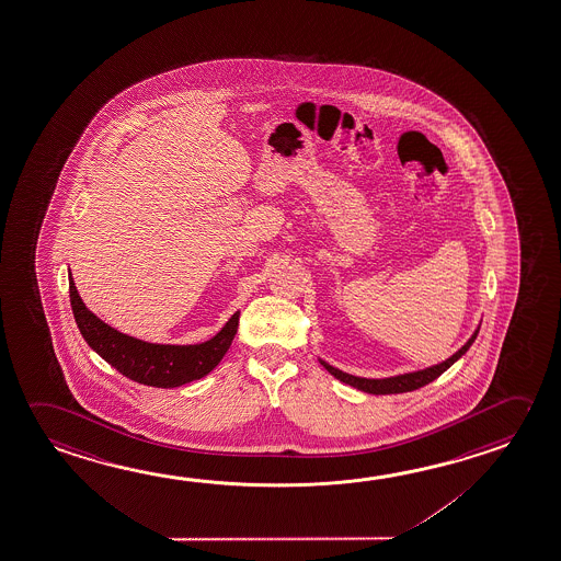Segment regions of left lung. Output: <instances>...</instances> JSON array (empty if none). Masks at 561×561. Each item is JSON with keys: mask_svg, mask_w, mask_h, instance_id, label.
Segmentation results:
<instances>
[{"mask_svg": "<svg viewBox=\"0 0 561 561\" xmlns=\"http://www.w3.org/2000/svg\"><path fill=\"white\" fill-rule=\"evenodd\" d=\"M478 332H473V336L461 346V348L451 356V358L446 359V362H442V364H436V366H432V368L421 369V371H413V374H403V376L396 377H386V379H368V377H356L350 376L346 371H340V369L332 368L331 364H327V362H322V366L331 371L332 376L340 379L342 383H348V386L356 387L359 391H364V393H374V396H389V393H407V391H414V389H419V387L426 386V383H431L434 381L436 377H440L446 369L450 368L454 362H458L466 352H468L469 346L476 342L478 339Z\"/></svg>", "mask_w": 561, "mask_h": 561, "instance_id": "8db88e82", "label": "left lung"}]
</instances>
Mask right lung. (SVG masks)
I'll return each mask as SVG.
<instances>
[{
    "label": "right lung",
    "instance_id": "obj_1",
    "mask_svg": "<svg viewBox=\"0 0 561 561\" xmlns=\"http://www.w3.org/2000/svg\"><path fill=\"white\" fill-rule=\"evenodd\" d=\"M70 305L76 324L83 340L95 350L107 364L137 383L150 387H180L207 376L227 354L239 329L240 312L230 317L229 322L211 340L190 346L150 344L133 339L111 329L98 319L76 289L70 274Z\"/></svg>",
    "mask_w": 561,
    "mask_h": 561
}]
</instances>
